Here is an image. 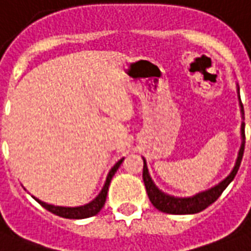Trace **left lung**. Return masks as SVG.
Masks as SVG:
<instances>
[{
	"instance_id": "1",
	"label": "left lung",
	"mask_w": 251,
	"mask_h": 251,
	"mask_svg": "<svg viewBox=\"0 0 251 251\" xmlns=\"http://www.w3.org/2000/svg\"><path fill=\"white\" fill-rule=\"evenodd\" d=\"M242 108V115L243 113V105L241 102ZM242 142L241 150H239V155H238V160L235 164L232 172L227 176L224 180L219 183L217 186L213 188H210L208 191H203L200 194L194 195V197H190V198H176V197H171V195L164 194L162 191H160L158 188L155 187L154 183L151 181V177L149 175L148 167H146V162L143 160V181H145V187L148 191L149 200L153 203V206L158 210H161L164 213H169V215H194L198 212H202L203 209H206L209 205H212L213 202L219 198L221 193L227 188V186L234 180L235 175L238 174V169L241 167L242 157H243V151H245V123H242Z\"/></svg>"
}]
</instances>
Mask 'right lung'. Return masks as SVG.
<instances>
[{"label":"right lung","mask_w":251,"mask_h":251,"mask_svg":"<svg viewBox=\"0 0 251 251\" xmlns=\"http://www.w3.org/2000/svg\"><path fill=\"white\" fill-rule=\"evenodd\" d=\"M123 162V158L120 161H117L115 164V167L110 169V172H109L108 177H106V181H105V186L101 190V193L98 194L96 200H93V201L87 203V205H83V206H77V208H64V206H54V205H49V203H45V202L39 201V200H36V201L41 203V206L46 209V210H49L51 213H54V215L60 216V217H64V219H86V217H91V216H96L101 209L103 208V205H105V201H106V195H108V190H109V184H110V180H112V177L116 174V171L119 169L120 167V164Z\"/></svg>","instance_id":"1"}]
</instances>
